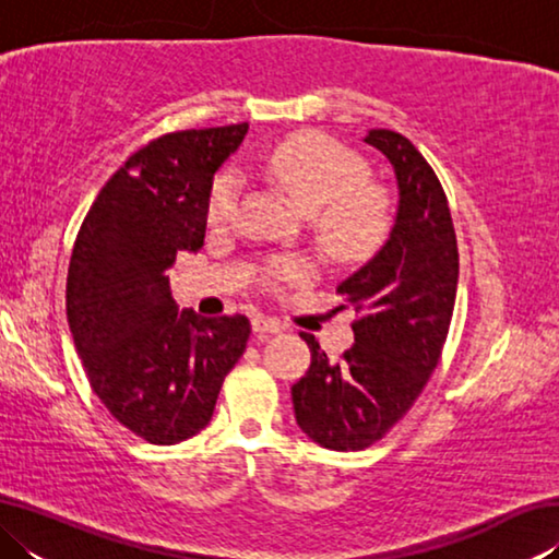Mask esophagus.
Returning a JSON list of instances; mask_svg holds the SVG:
<instances>
[{
  "mask_svg": "<svg viewBox=\"0 0 559 559\" xmlns=\"http://www.w3.org/2000/svg\"><path fill=\"white\" fill-rule=\"evenodd\" d=\"M251 328H253V333H257V335H273V333H281V330H283L281 320L269 318V316H253Z\"/></svg>",
  "mask_w": 559,
  "mask_h": 559,
  "instance_id": "34e87169",
  "label": "esophagus"
}]
</instances>
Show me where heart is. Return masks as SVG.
<instances>
[{"mask_svg": "<svg viewBox=\"0 0 559 559\" xmlns=\"http://www.w3.org/2000/svg\"><path fill=\"white\" fill-rule=\"evenodd\" d=\"M266 175L290 200L310 212L318 243L337 261L367 259L390 231V200L380 185L365 179V163L353 150L320 132H300L271 150ZM239 206V179L224 173L206 200V222L224 226ZM306 261H273L263 271L271 286L306 281Z\"/></svg>", "mask_w": 559, "mask_h": 559, "instance_id": "1", "label": "heart"}]
</instances>
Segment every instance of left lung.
<instances>
[{
	"label": "left lung",
	"mask_w": 559,
	"mask_h": 559,
	"mask_svg": "<svg viewBox=\"0 0 559 559\" xmlns=\"http://www.w3.org/2000/svg\"><path fill=\"white\" fill-rule=\"evenodd\" d=\"M386 155L400 210L380 253L337 286L355 308V345L328 359L308 333L310 367L293 384L298 427L333 451H362L380 441L437 370L459 286V243L447 192L409 140L394 130L365 138Z\"/></svg>",
	"instance_id": "1"
}]
</instances>
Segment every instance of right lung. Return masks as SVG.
<instances>
[{
    "label": "right lung",
    "mask_w": 559,
    "mask_h": 559,
    "mask_svg": "<svg viewBox=\"0 0 559 559\" xmlns=\"http://www.w3.org/2000/svg\"><path fill=\"white\" fill-rule=\"evenodd\" d=\"M249 126L179 130L126 159L75 236L66 316L83 370L122 427L150 443L210 424L251 335L246 316L179 313L167 271L200 251L214 173Z\"/></svg>",
    "instance_id": "1"
}]
</instances>
